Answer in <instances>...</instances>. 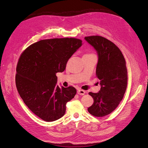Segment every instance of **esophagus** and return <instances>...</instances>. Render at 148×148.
I'll use <instances>...</instances> for the list:
<instances>
[{
	"mask_svg": "<svg viewBox=\"0 0 148 148\" xmlns=\"http://www.w3.org/2000/svg\"><path fill=\"white\" fill-rule=\"evenodd\" d=\"M77 93L79 95H84L85 94V91L84 90H82V89H78L77 91Z\"/></svg>",
	"mask_w": 148,
	"mask_h": 148,
	"instance_id": "obj_1",
	"label": "esophagus"
}]
</instances>
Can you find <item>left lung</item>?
I'll return each instance as SVG.
<instances>
[{
	"label": "left lung",
	"instance_id": "8db88e82",
	"mask_svg": "<svg viewBox=\"0 0 148 148\" xmlns=\"http://www.w3.org/2000/svg\"><path fill=\"white\" fill-rule=\"evenodd\" d=\"M84 39L98 53L96 74L101 86L99 92H89L94 102L88 110L95 117H104L117 108L126 91V62L119 48L107 39L100 36H86Z\"/></svg>",
	"mask_w": 148,
	"mask_h": 148
}]
</instances>
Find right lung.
<instances>
[{"instance_id": "obj_1", "label": "right lung", "mask_w": 148, "mask_h": 148, "mask_svg": "<svg viewBox=\"0 0 148 148\" xmlns=\"http://www.w3.org/2000/svg\"><path fill=\"white\" fill-rule=\"evenodd\" d=\"M82 45L73 38L41 40L21 53L16 65L15 83L21 99L30 110L46 122L64 116L66 104L77 93L73 86L60 88L56 73Z\"/></svg>"}]
</instances>
